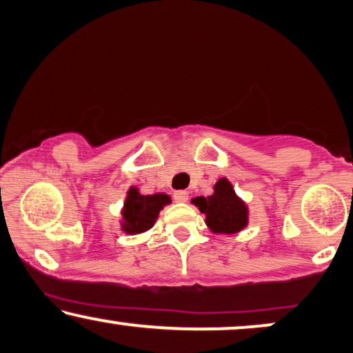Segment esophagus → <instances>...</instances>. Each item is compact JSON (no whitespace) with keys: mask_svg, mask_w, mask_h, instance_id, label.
<instances>
[{"mask_svg":"<svg viewBox=\"0 0 353 353\" xmlns=\"http://www.w3.org/2000/svg\"><path fill=\"white\" fill-rule=\"evenodd\" d=\"M174 200L179 201V203H185V201L189 200V194H187L185 190H177L176 194H174Z\"/></svg>","mask_w":353,"mask_h":353,"instance_id":"obj_1","label":"esophagus"}]
</instances>
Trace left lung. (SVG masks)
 Returning <instances> with one entry per match:
<instances>
[{
	"instance_id": "8db88e82",
	"label": "left lung",
	"mask_w": 353,
	"mask_h": 353,
	"mask_svg": "<svg viewBox=\"0 0 353 353\" xmlns=\"http://www.w3.org/2000/svg\"><path fill=\"white\" fill-rule=\"evenodd\" d=\"M192 203L206 216L205 223L214 234H237L248 224V208L225 177L214 184V194L196 196Z\"/></svg>"
}]
</instances>
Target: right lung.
I'll return each instance as SVG.
<instances>
[{
    "label": "right lung",
    "instance_id": "1",
    "mask_svg": "<svg viewBox=\"0 0 353 353\" xmlns=\"http://www.w3.org/2000/svg\"><path fill=\"white\" fill-rule=\"evenodd\" d=\"M171 203L166 194L142 195L137 187H130L122 208L121 228L125 234H140L153 228L163 206Z\"/></svg>",
    "mask_w": 353,
    "mask_h": 353
}]
</instances>
